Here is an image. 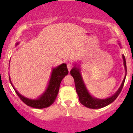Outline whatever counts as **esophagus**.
I'll return each mask as SVG.
<instances>
[{
  "mask_svg": "<svg viewBox=\"0 0 133 133\" xmlns=\"http://www.w3.org/2000/svg\"><path fill=\"white\" fill-rule=\"evenodd\" d=\"M67 68H68V70H69V71H70V70H71L72 68V64H71V63H68Z\"/></svg>",
  "mask_w": 133,
  "mask_h": 133,
  "instance_id": "esophagus-1",
  "label": "esophagus"
}]
</instances>
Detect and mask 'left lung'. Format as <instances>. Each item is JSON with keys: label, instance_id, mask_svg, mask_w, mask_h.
<instances>
[{"label": "left lung", "instance_id": "obj_1", "mask_svg": "<svg viewBox=\"0 0 133 133\" xmlns=\"http://www.w3.org/2000/svg\"><path fill=\"white\" fill-rule=\"evenodd\" d=\"M123 59L124 69H125V70H126L125 77H124V79H123V83H122L121 85L119 87V89H118V90L113 95H112L111 97H109V98H104V99H99V98H95V97L91 96L89 92V91H88L87 87H86L84 82H83L80 69H78L77 66H74L71 69V70H70V75L74 78L75 87H76V91H77V94H78L79 101L81 104H83L86 107L89 108V109H101V108L104 107L109 105L110 103H112L118 97L119 94L121 92L122 89H123L127 75L126 60H125V57H124L123 55Z\"/></svg>", "mask_w": 133, "mask_h": 133}]
</instances>
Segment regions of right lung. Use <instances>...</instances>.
Wrapping results in <instances>:
<instances>
[{"instance_id": "obj_1", "label": "right lung", "mask_w": 133, "mask_h": 133, "mask_svg": "<svg viewBox=\"0 0 133 133\" xmlns=\"http://www.w3.org/2000/svg\"><path fill=\"white\" fill-rule=\"evenodd\" d=\"M18 44L19 43H17L16 45H18ZM68 73H69V70L67 69L66 64L64 63L58 66L57 67L53 68L47 88L44 93L36 99H30L23 97L14 87L13 84L10 81V77H9V81L16 95H18V97L23 103H25L28 106L35 109H44L50 107L55 102L58 95L61 81L66 75H68Z\"/></svg>"}]
</instances>
